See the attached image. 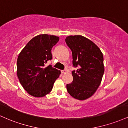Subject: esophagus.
I'll use <instances>...</instances> for the list:
<instances>
[{"label":"esophagus","instance_id":"34e87169","mask_svg":"<svg viewBox=\"0 0 128 128\" xmlns=\"http://www.w3.org/2000/svg\"><path fill=\"white\" fill-rule=\"evenodd\" d=\"M68 72V71H67V70H61V73H62V74H64V73H67Z\"/></svg>","mask_w":128,"mask_h":128}]
</instances>
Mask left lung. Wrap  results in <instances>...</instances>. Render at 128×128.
Instances as JSON below:
<instances>
[{"mask_svg": "<svg viewBox=\"0 0 128 128\" xmlns=\"http://www.w3.org/2000/svg\"><path fill=\"white\" fill-rule=\"evenodd\" d=\"M66 42L71 49L73 66V82L67 84V92L76 99L86 100L96 92L104 73V56L93 42L82 36L66 37Z\"/></svg>", "mask_w": 128, "mask_h": 128, "instance_id": "obj_1", "label": "left lung"}]
</instances>
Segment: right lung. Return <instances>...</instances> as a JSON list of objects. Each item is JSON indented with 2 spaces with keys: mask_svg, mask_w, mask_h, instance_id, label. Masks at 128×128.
<instances>
[{
  "mask_svg": "<svg viewBox=\"0 0 128 128\" xmlns=\"http://www.w3.org/2000/svg\"><path fill=\"white\" fill-rule=\"evenodd\" d=\"M59 39L55 36L39 35L30 40L19 54L17 76L24 89L32 96L41 98L49 93L59 77L60 70L51 65L45 66L52 59V48Z\"/></svg>",
  "mask_w": 128,
  "mask_h": 128,
  "instance_id": "obj_1",
  "label": "right lung"
}]
</instances>
